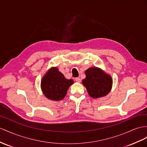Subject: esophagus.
Here are the masks:
<instances>
[{
	"label": "esophagus",
	"mask_w": 147,
	"mask_h": 147,
	"mask_svg": "<svg viewBox=\"0 0 147 147\" xmlns=\"http://www.w3.org/2000/svg\"><path fill=\"white\" fill-rule=\"evenodd\" d=\"M75 81H76L77 82H81V80L80 78H75Z\"/></svg>",
	"instance_id": "esophagus-1"
}]
</instances>
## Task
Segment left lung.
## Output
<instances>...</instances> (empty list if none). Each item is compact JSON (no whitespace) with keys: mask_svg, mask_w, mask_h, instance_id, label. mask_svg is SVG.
I'll return each instance as SVG.
<instances>
[{"mask_svg":"<svg viewBox=\"0 0 147 147\" xmlns=\"http://www.w3.org/2000/svg\"><path fill=\"white\" fill-rule=\"evenodd\" d=\"M86 78L82 82L89 96L97 99L108 94L112 89V78L98 67H90L85 71Z\"/></svg>","mask_w":147,"mask_h":147,"instance_id":"8db88e82","label":"left lung"}]
</instances>
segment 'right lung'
Instances as JSON below:
<instances>
[{
	"label": "right lung",
	"instance_id": "add662e5",
	"mask_svg": "<svg viewBox=\"0 0 147 147\" xmlns=\"http://www.w3.org/2000/svg\"><path fill=\"white\" fill-rule=\"evenodd\" d=\"M73 80H67L56 67H53L44 75L41 88L47 98L52 100H61L65 97Z\"/></svg>",
	"mask_w": 147,
	"mask_h": 147
}]
</instances>
